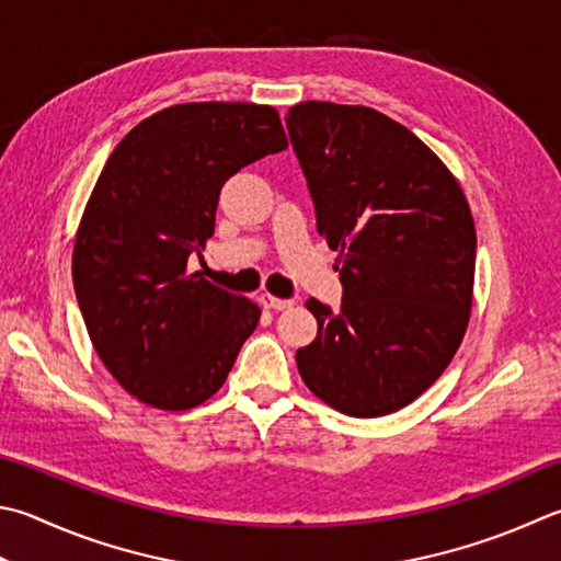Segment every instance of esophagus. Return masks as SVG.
Masks as SVG:
<instances>
[{"label":"esophagus","mask_w":561,"mask_h":561,"mask_svg":"<svg viewBox=\"0 0 561 561\" xmlns=\"http://www.w3.org/2000/svg\"><path fill=\"white\" fill-rule=\"evenodd\" d=\"M259 302L263 305V308L266 310H288V308H293V300H283V298H276V295H271V293H263L261 298H259Z\"/></svg>","instance_id":"34e87169"}]
</instances>
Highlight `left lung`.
Returning a JSON list of instances; mask_svg holds the SVG:
<instances>
[{
  "instance_id": "obj_1",
  "label": "left lung",
  "mask_w": 561,
  "mask_h": 561,
  "mask_svg": "<svg viewBox=\"0 0 561 561\" xmlns=\"http://www.w3.org/2000/svg\"><path fill=\"white\" fill-rule=\"evenodd\" d=\"M285 124L344 285L340 312L305 302L317 336L295 354L298 371L344 415H388L445 374L467 334L469 203L427 144L371 107L300 102Z\"/></svg>"
}]
</instances>
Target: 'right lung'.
Masks as SVG:
<instances>
[{
    "label": "right lung",
    "mask_w": 561,
    "mask_h": 561,
    "mask_svg": "<svg viewBox=\"0 0 561 561\" xmlns=\"http://www.w3.org/2000/svg\"><path fill=\"white\" fill-rule=\"evenodd\" d=\"M285 146L268 104L187 102L136 124L104 163L72 283L94 352L141 403L203 405L256 330L259 305L190 273V259L215 234L221 185Z\"/></svg>",
    "instance_id": "right-lung-1"
}]
</instances>
